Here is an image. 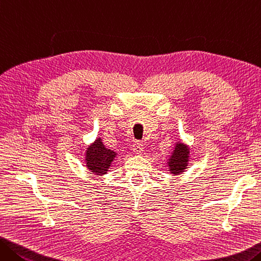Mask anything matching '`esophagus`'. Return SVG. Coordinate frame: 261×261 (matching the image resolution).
Masks as SVG:
<instances>
[{"label": "esophagus", "instance_id": "obj_1", "mask_svg": "<svg viewBox=\"0 0 261 261\" xmlns=\"http://www.w3.org/2000/svg\"><path fill=\"white\" fill-rule=\"evenodd\" d=\"M133 152L134 153H142V151H143V144L141 143V142H135L134 144H133Z\"/></svg>", "mask_w": 261, "mask_h": 261}]
</instances>
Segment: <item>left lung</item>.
<instances>
[{"label": "left lung", "mask_w": 261, "mask_h": 261, "mask_svg": "<svg viewBox=\"0 0 261 261\" xmlns=\"http://www.w3.org/2000/svg\"><path fill=\"white\" fill-rule=\"evenodd\" d=\"M190 160V148L181 142H177L170 159L168 160V165L170 172L177 176L182 173L187 169Z\"/></svg>", "instance_id": "left-lung-1"}]
</instances>
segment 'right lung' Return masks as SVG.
Instances as JSON below:
<instances>
[{"mask_svg":"<svg viewBox=\"0 0 261 261\" xmlns=\"http://www.w3.org/2000/svg\"><path fill=\"white\" fill-rule=\"evenodd\" d=\"M115 156H117V152L106 148L102 143V140L98 138L95 142L87 148L85 164H87V168L90 172L98 174V176H102V174L108 173V170L114 161Z\"/></svg>","mask_w":261,"mask_h":261,"instance_id":"right-lung-1","label":"right lung"}]
</instances>
